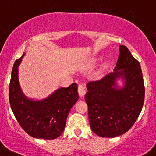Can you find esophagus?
<instances>
[{
	"mask_svg": "<svg viewBox=\"0 0 156 156\" xmlns=\"http://www.w3.org/2000/svg\"><path fill=\"white\" fill-rule=\"evenodd\" d=\"M78 94H79L80 97H83V96L86 94L85 88H84V87L82 85V84H78Z\"/></svg>",
	"mask_w": 156,
	"mask_h": 156,
	"instance_id": "esophagus-1",
	"label": "esophagus"
}]
</instances>
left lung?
<instances>
[{"instance_id": "left-lung-1", "label": "left lung", "mask_w": 156, "mask_h": 156, "mask_svg": "<svg viewBox=\"0 0 156 156\" xmlns=\"http://www.w3.org/2000/svg\"><path fill=\"white\" fill-rule=\"evenodd\" d=\"M114 72L87 84L85 101L90 128L103 137H115L126 133L142 110L145 97L144 78L140 62L127 47H119ZM125 80L118 89L117 78Z\"/></svg>"}]
</instances>
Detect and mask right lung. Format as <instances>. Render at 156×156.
I'll return each instance as SVG.
<instances>
[{
    "mask_svg": "<svg viewBox=\"0 0 156 156\" xmlns=\"http://www.w3.org/2000/svg\"><path fill=\"white\" fill-rule=\"evenodd\" d=\"M23 56L14 62L9 84V100L14 116L22 128L34 138L52 140L61 135L69 111L78 101V85L61 87L41 101L26 98L18 80V67Z\"/></svg>",
    "mask_w": 156,
    "mask_h": 156,
    "instance_id": "right-lung-1",
    "label": "right lung"
}]
</instances>
